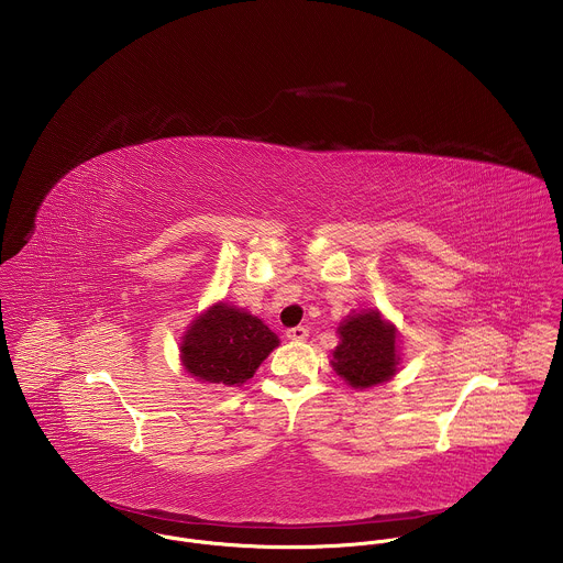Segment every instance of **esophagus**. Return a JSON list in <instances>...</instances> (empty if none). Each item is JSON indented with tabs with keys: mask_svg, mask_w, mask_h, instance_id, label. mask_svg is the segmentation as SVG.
I'll return each mask as SVG.
<instances>
[{
	"mask_svg": "<svg viewBox=\"0 0 563 563\" xmlns=\"http://www.w3.org/2000/svg\"><path fill=\"white\" fill-rule=\"evenodd\" d=\"M308 333H310V329H308V327L297 324V327H290V329L286 331V338H288V340H292V342H301V340H306V338H308Z\"/></svg>",
	"mask_w": 563,
	"mask_h": 563,
	"instance_id": "obj_1",
	"label": "esophagus"
}]
</instances>
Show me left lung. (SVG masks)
<instances>
[{"instance_id": "8db88e82", "label": "left lung", "mask_w": 563, "mask_h": 563, "mask_svg": "<svg viewBox=\"0 0 563 563\" xmlns=\"http://www.w3.org/2000/svg\"><path fill=\"white\" fill-rule=\"evenodd\" d=\"M333 371L353 388H371L397 373V331L377 310L353 314L338 327Z\"/></svg>"}]
</instances>
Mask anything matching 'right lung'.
<instances>
[{"label":"right lung","mask_w":563,"mask_h":563,"mask_svg":"<svg viewBox=\"0 0 563 563\" xmlns=\"http://www.w3.org/2000/svg\"><path fill=\"white\" fill-rule=\"evenodd\" d=\"M277 344V335L257 317L219 303L190 324L181 342V360L199 382L239 386L253 377Z\"/></svg>","instance_id":"right-lung-1"}]
</instances>
